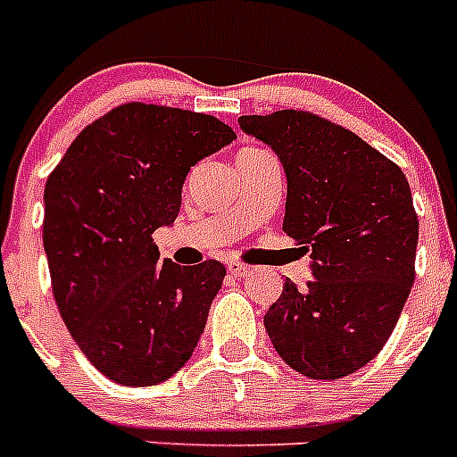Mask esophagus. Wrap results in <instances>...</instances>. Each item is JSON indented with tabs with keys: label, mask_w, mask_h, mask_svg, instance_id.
<instances>
[{
	"label": "esophagus",
	"mask_w": 457,
	"mask_h": 457,
	"mask_svg": "<svg viewBox=\"0 0 457 457\" xmlns=\"http://www.w3.org/2000/svg\"><path fill=\"white\" fill-rule=\"evenodd\" d=\"M226 268H228V272H231L233 277H245V274L249 272V268H247V265H242V263H233V261H231V263H228V265H226Z\"/></svg>",
	"instance_id": "1"
}]
</instances>
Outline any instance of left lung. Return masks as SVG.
Wrapping results in <instances>:
<instances>
[{"label":"left lung","instance_id":"left-lung-1","mask_svg":"<svg viewBox=\"0 0 457 457\" xmlns=\"http://www.w3.org/2000/svg\"><path fill=\"white\" fill-rule=\"evenodd\" d=\"M284 164V233L311 253L306 288L286 278L263 322L278 357L311 379L366 366L414 284L419 220L410 183L354 132L309 112L240 116Z\"/></svg>","mask_w":457,"mask_h":457}]
</instances>
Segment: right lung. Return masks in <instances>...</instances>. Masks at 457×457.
Returning a JSON list of instances; mask_svg holds the SVG:
<instances>
[{
  "instance_id": "right-lung-1",
  "label": "right lung",
  "mask_w": 457,
  "mask_h": 457,
  "mask_svg": "<svg viewBox=\"0 0 457 457\" xmlns=\"http://www.w3.org/2000/svg\"><path fill=\"white\" fill-rule=\"evenodd\" d=\"M236 132L215 116L128 103L93 120L46 183L43 247L68 332L104 378L151 386L192 357L226 268L157 263L189 169Z\"/></svg>"
}]
</instances>
